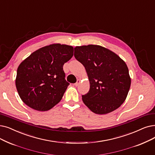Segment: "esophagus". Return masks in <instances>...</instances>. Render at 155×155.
I'll return each mask as SVG.
<instances>
[{
  "instance_id": "34e87169",
  "label": "esophagus",
  "mask_w": 155,
  "mask_h": 155,
  "mask_svg": "<svg viewBox=\"0 0 155 155\" xmlns=\"http://www.w3.org/2000/svg\"><path fill=\"white\" fill-rule=\"evenodd\" d=\"M80 80L79 79H78V80H77V82H76L75 84H74V85H75L76 87H77V86L80 84Z\"/></svg>"
}]
</instances>
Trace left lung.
<instances>
[{
	"mask_svg": "<svg viewBox=\"0 0 155 155\" xmlns=\"http://www.w3.org/2000/svg\"><path fill=\"white\" fill-rule=\"evenodd\" d=\"M74 56L85 67L89 91L82 95L84 103L94 113L104 115L122 104L130 89L131 79L124 60L102 46H77Z\"/></svg>",
	"mask_w": 155,
	"mask_h": 155,
	"instance_id": "1",
	"label": "left lung"
}]
</instances>
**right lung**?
Wrapping results in <instances>:
<instances>
[{
    "instance_id": "right-lung-1",
    "label": "right lung",
    "mask_w": 155,
    "mask_h": 155,
    "mask_svg": "<svg viewBox=\"0 0 155 155\" xmlns=\"http://www.w3.org/2000/svg\"><path fill=\"white\" fill-rule=\"evenodd\" d=\"M73 56L71 45L53 44L40 48L18 66L16 87L20 98L37 111L51 109L61 100L70 84L63 65Z\"/></svg>"
}]
</instances>
